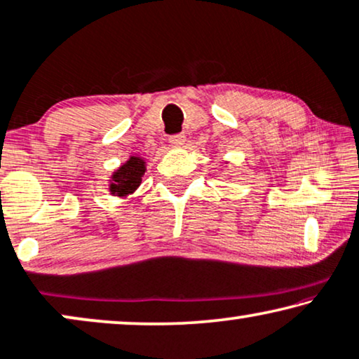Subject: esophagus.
<instances>
[{
  "label": "esophagus",
  "instance_id": "obj_1",
  "mask_svg": "<svg viewBox=\"0 0 359 359\" xmlns=\"http://www.w3.org/2000/svg\"><path fill=\"white\" fill-rule=\"evenodd\" d=\"M169 142H170L172 146H182L184 142H185L184 133H179V135H172V136L169 137Z\"/></svg>",
  "mask_w": 359,
  "mask_h": 359
}]
</instances>
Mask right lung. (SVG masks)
I'll list each match as a JSON object with an SVG mask.
<instances>
[{"label":"right lung","instance_id":"add662e5","mask_svg":"<svg viewBox=\"0 0 359 359\" xmlns=\"http://www.w3.org/2000/svg\"><path fill=\"white\" fill-rule=\"evenodd\" d=\"M144 172L146 162L141 157H130L116 172H113L109 192L118 195V197H126L128 194H133L141 185Z\"/></svg>","mask_w":359,"mask_h":359}]
</instances>
